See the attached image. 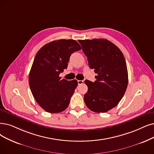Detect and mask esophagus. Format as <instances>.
Returning a JSON list of instances; mask_svg holds the SVG:
<instances>
[{"instance_id":"esophagus-1","label":"esophagus","mask_w":154,"mask_h":154,"mask_svg":"<svg viewBox=\"0 0 154 154\" xmlns=\"http://www.w3.org/2000/svg\"><path fill=\"white\" fill-rule=\"evenodd\" d=\"M83 80H78V85H82V84H83Z\"/></svg>"}]
</instances>
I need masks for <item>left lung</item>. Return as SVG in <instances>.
<instances>
[{
    "mask_svg": "<svg viewBox=\"0 0 154 154\" xmlns=\"http://www.w3.org/2000/svg\"><path fill=\"white\" fill-rule=\"evenodd\" d=\"M88 65L97 74L94 82L85 80L86 106L91 111L106 112L124 96L128 83L126 60L120 49L106 39L79 40Z\"/></svg>",
    "mask_w": 154,
    "mask_h": 154,
    "instance_id": "left-lung-1",
    "label": "left lung"
}]
</instances>
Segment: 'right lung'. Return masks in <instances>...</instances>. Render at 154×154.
Instances as JSON below:
<instances>
[{
	"mask_svg": "<svg viewBox=\"0 0 154 154\" xmlns=\"http://www.w3.org/2000/svg\"><path fill=\"white\" fill-rule=\"evenodd\" d=\"M82 49L74 40L49 42L36 53L29 75L32 93L46 112L58 113L68 107L78 82L61 79L59 74L67 67L71 55Z\"/></svg>",
	"mask_w": 154,
	"mask_h": 154,
	"instance_id": "1",
	"label": "right lung"
}]
</instances>
